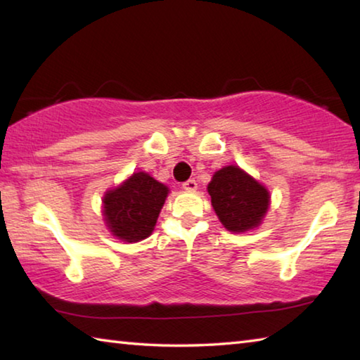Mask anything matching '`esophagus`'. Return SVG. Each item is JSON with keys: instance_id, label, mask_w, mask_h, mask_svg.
<instances>
[{"instance_id": "esophagus-1", "label": "esophagus", "mask_w": 360, "mask_h": 360, "mask_svg": "<svg viewBox=\"0 0 360 360\" xmlns=\"http://www.w3.org/2000/svg\"><path fill=\"white\" fill-rule=\"evenodd\" d=\"M182 188H184V191H187V192H193V191H197V181H195V179H188V181H186L184 184H182Z\"/></svg>"}]
</instances>
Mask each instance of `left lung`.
I'll use <instances>...</instances> for the list:
<instances>
[{
	"label": "left lung",
	"instance_id": "8db88e82",
	"mask_svg": "<svg viewBox=\"0 0 360 360\" xmlns=\"http://www.w3.org/2000/svg\"><path fill=\"white\" fill-rule=\"evenodd\" d=\"M208 193L219 221L235 233L259 227L270 206V192L235 165L214 173Z\"/></svg>",
	"mask_w": 360,
	"mask_h": 360
}]
</instances>
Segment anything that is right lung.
<instances>
[{"label": "right lung", "mask_w": 360, "mask_h": 360, "mask_svg": "<svg viewBox=\"0 0 360 360\" xmlns=\"http://www.w3.org/2000/svg\"><path fill=\"white\" fill-rule=\"evenodd\" d=\"M168 192L165 184L148 173H133L103 197V216L109 231L127 243L148 238L155 227Z\"/></svg>", "instance_id": "right-lung-1"}]
</instances>
